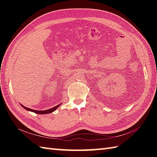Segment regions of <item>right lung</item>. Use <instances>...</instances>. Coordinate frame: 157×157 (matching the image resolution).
<instances>
[{
  "instance_id": "add662e5",
  "label": "right lung",
  "mask_w": 157,
  "mask_h": 157,
  "mask_svg": "<svg viewBox=\"0 0 157 157\" xmlns=\"http://www.w3.org/2000/svg\"><path fill=\"white\" fill-rule=\"evenodd\" d=\"M21 105L22 106V107L23 109H25L27 110V111H32V112H34L35 113H38V114H48V113H52L53 111H55V110L57 109L59 106L61 105H56L55 106H54V107H52L51 109H48V110H45V111H37V110H34V109H29L28 107H25V106H24L23 105H22L21 104Z\"/></svg>"
}]
</instances>
